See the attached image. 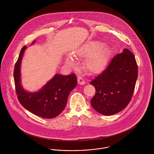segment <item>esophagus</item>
<instances>
[{
    "label": "esophagus",
    "mask_w": 154,
    "mask_h": 154,
    "mask_svg": "<svg viewBox=\"0 0 154 154\" xmlns=\"http://www.w3.org/2000/svg\"><path fill=\"white\" fill-rule=\"evenodd\" d=\"M77 81H78V83L80 85H84L85 82V81L83 79V78L81 76H78L77 78Z\"/></svg>",
    "instance_id": "1"
}]
</instances>
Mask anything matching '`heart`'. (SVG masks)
<instances>
[{
	"label": "heart",
	"mask_w": 154,
	"mask_h": 154,
	"mask_svg": "<svg viewBox=\"0 0 154 154\" xmlns=\"http://www.w3.org/2000/svg\"><path fill=\"white\" fill-rule=\"evenodd\" d=\"M75 57H87L84 66L89 72L97 73L101 72L106 65L109 60L107 50L101 47V44L96 42H90L82 45L75 53ZM66 64L74 66L75 62L70 57L66 59Z\"/></svg>",
	"instance_id": "obj_1"
}]
</instances>
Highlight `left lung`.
I'll return each mask as SVG.
<instances>
[{
  "label": "left lung",
  "mask_w": 154,
  "mask_h": 154,
  "mask_svg": "<svg viewBox=\"0 0 154 154\" xmlns=\"http://www.w3.org/2000/svg\"><path fill=\"white\" fill-rule=\"evenodd\" d=\"M137 73L134 54L125 48L111 60L101 74L90 82L96 91L91 100L92 107L106 116L125 109L132 99Z\"/></svg>",
  "instance_id": "1"
}]
</instances>
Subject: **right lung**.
<instances>
[{
  "label": "right lung",
  "instance_id": "obj_1",
  "mask_svg": "<svg viewBox=\"0 0 154 154\" xmlns=\"http://www.w3.org/2000/svg\"><path fill=\"white\" fill-rule=\"evenodd\" d=\"M35 43V40L31 44ZM21 49L14 71L15 91L22 106L32 114L45 119H52L59 115L66 107L68 96L77 85L75 73L67 76L56 74L39 91L28 92L21 84L20 66L26 48Z\"/></svg>",
  "mask_w": 154,
  "mask_h": 154
}]
</instances>
